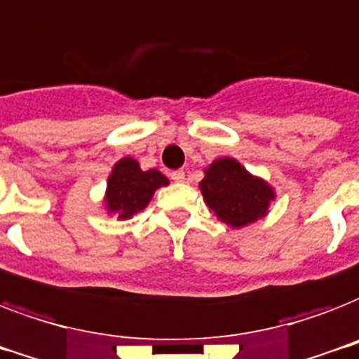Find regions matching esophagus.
Returning a JSON list of instances; mask_svg holds the SVG:
<instances>
[{"label":"esophagus","mask_w":359,"mask_h":359,"mask_svg":"<svg viewBox=\"0 0 359 359\" xmlns=\"http://www.w3.org/2000/svg\"><path fill=\"white\" fill-rule=\"evenodd\" d=\"M170 177L176 183H183V182H185V172H183V170H174L170 174Z\"/></svg>","instance_id":"esophagus-1"}]
</instances>
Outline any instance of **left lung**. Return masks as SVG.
I'll return each instance as SVG.
<instances>
[{"instance_id": "left-lung-1", "label": "left lung", "mask_w": 359, "mask_h": 359, "mask_svg": "<svg viewBox=\"0 0 359 359\" xmlns=\"http://www.w3.org/2000/svg\"><path fill=\"white\" fill-rule=\"evenodd\" d=\"M200 191L217 219L231 228H243L269 213L276 198L274 189L231 157H220L205 168Z\"/></svg>"}]
</instances>
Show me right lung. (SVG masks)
Masks as SVG:
<instances>
[{"instance_id":"add662e5","label":"right lung","mask_w":359,"mask_h":359,"mask_svg":"<svg viewBox=\"0 0 359 359\" xmlns=\"http://www.w3.org/2000/svg\"><path fill=\"white\" fill-rule=\"evenodd\" d=\"M165 185H168V180L159 170H140L133 157H122L109 176L103 202L109 213L116 215L118 220H128L142 211L157 189Z\"/></svg>"}]
</instances>
